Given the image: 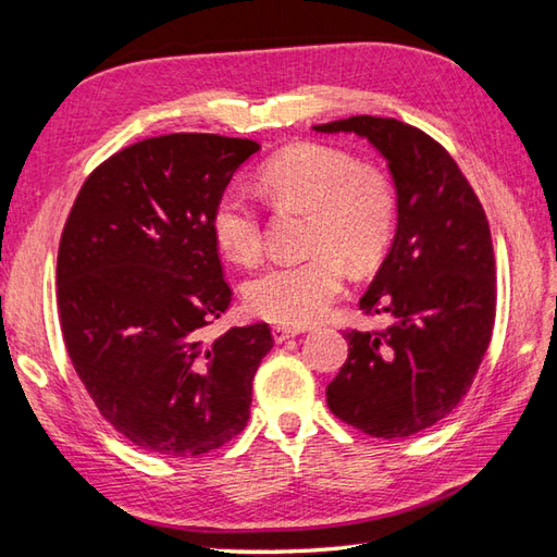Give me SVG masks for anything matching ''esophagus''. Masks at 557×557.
Returning a JSON list of instances; mask_svg holds the SVG:
<instances>
[{
	"label": "esophagus",
	"mask_w": 557,
	"mask_h": 557,
	"mask_svg": "<svg viewBox=\"0 0 557 557\" xmlns=\"http://www.w3.org/2000/svg\"><path fill=\"white\" fill-rule=\"evenodd\" d=\"M271 334H274V342L283 344V342H288V338L298 336L300 329H295V326H281V324H278V326L271 329Z\"/></svg>",
	"instance_id": "1"
}]
</instances>
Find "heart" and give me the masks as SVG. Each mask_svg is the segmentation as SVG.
Instances as JSON below:
<instances>
[{
  "instance_id": "1",
  "label": "heart",
  "mask_w": 557,
  "mask_h": 557,
  "mask_svg": "<svg viewBox=\"0 0 557 557\" xmlns=\"http://www.w3.org/2000/svg\"><path fill=\"white\" fill-rule=\"evenodd\" d=\"M257 183L278 209L308 213L298 262L267 267L247 283L249 310L269 322L308 326L332 310L346 283V264L372 269L396 228V189L377 168L326 144H295L259 168ZM211 235L237 264L262 252L259 213L243 191L225 189L211 211Z\"/></svg>"
}]
</instances>
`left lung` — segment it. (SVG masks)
<instances>
[{
    "mask_svg": "<svg viewBox=\"0 0 557 557\" xmlns=\"http://www.w3.org/2000/svg\"><path fill=\"white\" fill-rule=\"evenodd\" d=\"M314 132H354L389 165L396 235L360 298L384 332H346L348 358L326 387L336 418L372 437H408L449 416L479 372L495 324V257L479 197L425 132L356 115Z\"/></svg>",
    "mask_w": 557,
    "mask_h": 557,
    "instance_id": "obj_1",
    "label": "left lung"
}]
</instances>
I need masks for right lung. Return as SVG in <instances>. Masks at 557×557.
Wrapping results in <instances>:
<instances>
[{
    "instance_id": "1",
    "label": "right lung",
    "mask_w": 557,
    "mask_h": 557,
    "mask_svg": "<svg viewBox=\"0 0 557 557\" xmlns=\"http://www.w3.org/2000/svg\"><path fill=\"white\" fill-rule=\"evenodd\" d=\"M252 139L165 134L100 163L57 255L60 324L100 416L136 447L199 457L247 425L252 380L274 346L264 322L201 332L231 308L211 211Z\"/></svg>"
}]
</instances>
